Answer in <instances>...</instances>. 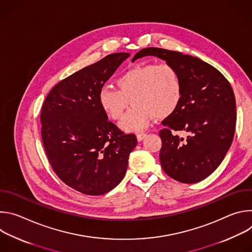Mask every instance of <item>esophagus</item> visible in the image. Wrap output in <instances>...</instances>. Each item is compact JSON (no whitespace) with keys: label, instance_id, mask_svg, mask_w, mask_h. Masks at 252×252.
Returning a JSON list of instances; mask_svg holds the SVG:
<instances>
[{"label":"esophagus","instance_id":"esophagus-1","mask_svg":"<svg viewBox=\"0 0 252 252\" xmlns=\"http://www.w3.org/2000/svg\"><path fill=\"white\" fill-rule=\"evenodd\" d=\"M146 136H147V133H137L136 134V138L138 141H141Z\"/></svg>","mask_w":252,"mask_h":252}]
</instances>
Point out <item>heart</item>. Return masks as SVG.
<instances>
[{"label": "heart", "instance_id": "heart-1", "mask_svg": "<svg viewBox=\"0 0 252 252\" xmlns=\"http://www.w3.org/2000/svg\"><path fill=\"white\" fill-rule=\"evenodd\" d=\"M118 90L102 87L97 102L114 121L120 120L130 100L133 105L120 126L126 132L147 128L154 117L172 115L183 98V84L176 68L168 63H146L132 67L117 80Z\"/></svg>", "mask_w": 252, "mask_h": 252}]
</instances>
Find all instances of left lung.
Wrapping results in <instances>:
<instances>
[{
  "mask_svg": "<svg viewBox=\"0 0 252 252\" xmlns=\"http://www.w3.org/2000/svg\"><path fill=\"white\" fill-rule=\"evenodd\" d=\"M158 57L172 64L183 84V98L163 122L159 153L164 172L184 184H195L217 169L234 136L236 104L233 90L224 76L198 58L160 48L139 51L133 61ZM184 131V139L176 132Z\"/></svg>",
  "mask_w": 252,
  "mask_h": 252,
  "instance_id": "obj_1",
  "label": "left lung"
}]
</instances>
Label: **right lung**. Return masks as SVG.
<instances>
[{
    "mask_svg": "<svg viewBox=\"0 0 252 252\" xmlns=\"http://www.w3.org/2000/svg\"><path fill=\"white\" fill-rule=\"evenodd\" d=\"M130 55L111 54L57 84L42 107V139L49 161L62 181L88 195L115 189L126 172L134 134L107 121L97 94Z\"/></svg>",
    "mask_w": 252,
    "mask_h": 252,
    "instance_id": "1",
    "label": "right lung"
}]
</instances>
